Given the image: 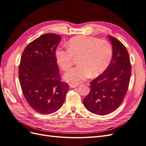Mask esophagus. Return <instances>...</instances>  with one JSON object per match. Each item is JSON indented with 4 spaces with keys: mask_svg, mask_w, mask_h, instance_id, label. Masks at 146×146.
Instances as JSON below:
<instances>
[{
    "mask_svg": "<svg viewBox=\"0 0 146 146\" xmlns=\"http://www.w3.org/2000/svg\"><path fill=\"white\" fill-rule=\"evenodd\" d=\"M78 85H74V84H69V87L70 88H76L78 87Z\"/></svg>",
    "mask_w": 146,
    "mask_h": 146,
    "instance_id": "obj_1",
    "label": "esophagus"
}]
</instances>
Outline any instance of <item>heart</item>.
<instances>
[{
  "mask_svg": "<svg viewBox=\"0 0 146 146\" xmlns=\"http://www.w3.org/2000/svg\"><path fill=\"white\" fill-rule=\"evenodd\" d=\"M68 49L57 48L55 53L56 62L60 68L67 70L78 58V65L66 72V81L79 83L90 76L96 77L108 68L113 56L112 46L108 41L84 35L71 38L67 44Z\"/></svg>",
  "mask_w": 146,
  "mask_h": 146,
  "instance_id": "obj_1",
  "label": "heart"
}]
</instances>
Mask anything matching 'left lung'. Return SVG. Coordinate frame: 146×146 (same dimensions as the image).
<instances>
[{"instance_id":"left-lung-1","label":"left lung","mask_w":146,"mask_h":146,"mask_svg":"<svg viewBox=\"0 0 146 146\" xmlns=\"http://www.w3.org/2000/svg\"><path fill=\"white\" fill-rule=\"evenodd\" d=\"M113 47V56L108 68L90 82V92L83 105L90 112L104 116L120 106L129 88L131 63L126 47L114 37L108 36Z\"/></svg>"}]
</instances>
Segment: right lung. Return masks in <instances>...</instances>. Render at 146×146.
I'll return each instance as SVG.
<instances>
[{
  "mask_svg": "<svg viewBox=\"0 0 146 146\" xmlns=\"http://www.w3.org/2000/svg\"><path fill=\"white\" fill-rule=\"evenodd\" d=\"M61 38L46 33L29 43L22 54L19 79L27 103L35 111L49 114L64 104L69 89L61 82L55 53Z\"/></svg>",
  "mask_w": 146,
  "mask_h": 146,
  "instance_id": "right-lung-1",
  "label": "right lung"
}]
</instances>
